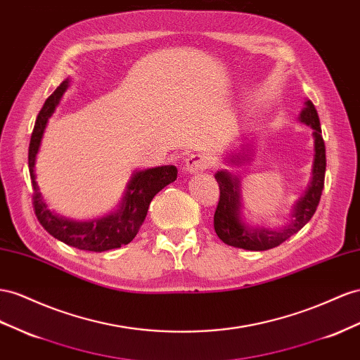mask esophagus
Instances as JSON below:
<instances>
[{
	"mask_svg": "<svg viewBox=\"0 0 360 360\" xmlns=\"http://www.w3.org/2000/svg\"><path fill=\"white\" fill-rule=\"evenodd\" d=\"M212 165V158L206 153H195L192 154L186 159V163H184V168H186L188 172H200L210 168Z\"/></svg>",
	"mask_w": 360,
	"mask_h": 360,
	"instance_id": "obj_1",
	"label": "esophagus"
}]
</instances>
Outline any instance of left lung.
<instances>
[{
	"label": "left lung",
	"mask_w": 360,
	"mask_h": 360,
	"mask_svg": "<svg viewBox=\"0 0 360 360\" xmlns=\"http://www.w3.org/2000/svg\"><path fill=\"white\" fill-rule=\"evenodd\" d=\"M300 121L314 129L315 139V162H314V177L310 186L306 191L292 212V221L280 230L257 229L250 230L240 219V192L238 177H231L227 171H218L215 179L219 184V201L213 215V226L218 238L227 245L244 248L251 251H264L283 244L298 230L303 229L310 218L314 217L316 207L321 200L326 177V145L321 134V124H319L318 112L312 101H306V108L300 113ZM230 162H240V153L233 156Z\"/></svg>",
	"instance_id": "8db88e82"
}]
</instances>
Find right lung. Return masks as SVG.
<instances>
[{"mask_svg": "<svg viewBox=\"0 0 360 360\" xmlns=\"http://www.w3.org/2000/svg\"><path fill=\"white\" fill-rule=\"evenodd\" d=\"M70 86V80H65L60 86L48 96L44 108L39 112L34 129L32 133L30 147H28V169L33 184V207L41 226L51 236L65 242L66 245L86 251H108L127 245L134 239L147 217L150 202L159 191L167 184L176 181L177 168L174 165H165L150 169L136 172L131 177L121 207L110 215L94 219L89 222H75L59 218L46 209L41 192H39L34 174L36 154L41 147L42 134L46 127L48 118L54 113L62 95Z\"/></svg>", "mask_w": 360, "mask_h": 360, "instance_id": "obj_1", "label": "right lung"}]
</instances>
